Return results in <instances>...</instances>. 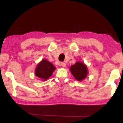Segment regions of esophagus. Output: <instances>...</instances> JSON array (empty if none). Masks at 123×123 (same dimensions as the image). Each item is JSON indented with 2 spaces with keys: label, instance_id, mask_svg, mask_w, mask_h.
I'll return each instance as SVG.
<instances>
[{
  "label": "esophagus",
  "instance_id": "obj_1",
  "mask_svg": "<svg viewBox=\"0 0 123 123\" xmlns=\"http://www.w3.org/2000/svg\"><path fill=\"white\" fill-rule=\"evenodd\" d=\"M60 64L62 67H64H64H65V66H66V64H65V63H64V62H61Z\"/></svg>",
  "mask_w": 123,
  "mask_h": 123
}]
</instances>
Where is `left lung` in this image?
I'll return each instance as SVG.
<instances>
[{
	"label": "left lung",
	"mask_w": 123,
	"mask_h": 123,
	"mask_svg": "<svg viewBox=\"0 0 123 123\" xmlns=\"http://www.w3.org/2000/svg\"><path fill=\"white\" fill-rule=\"evenodd\" d=\"M70 72L78 81H82L86 78L88 73L87 65L80 62H77L70 67Z\"/></svg>",
	"instance_id": "left-lung-1"
}]
</instances>
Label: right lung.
<instances>
[{
  "label": "right lung",
  "mask_w": 123,
  "mask_h": 123,
  "mask_svg": "<svg viewBox=\"0 0 123 123\" xmlns=\"http://www.w3.org/2000/svg\"><path fill=\"white\" fill-rule=\"evenodd\" d=\"M56 69L53 64L45 59H43L37 65L35 69V75L40 80L46 81L53 74Z\"/></svg>",
  "instance_id": "right-lung-1"
}]
</instances>
